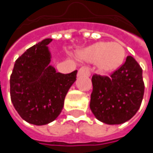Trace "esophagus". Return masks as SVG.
<instances>
[{"instance_id":"1","label":"esophagus","mask_w":153,"mask_h":153,"mask_svg":"<svg viewBox=\"0 0 153 153\" xmlns=\"http://www.w3.org/2000/svg\"><path fill=\"white\" fill-rule=\"evenodd\" d=\"M90 74H91V72H90V68L88 66H83L78 72L79 75H83V76H89Z\"/></svg>"}]
</instances>
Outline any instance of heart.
<instances>
[{
    "label": "heart",
    "instance_id": "obj_1",
    "mask_svg": "<svg viewBox=\"0 0 153 153\" xmlns=\"http://www.w3.org/2000/svg\"><path fill=\"white\" fill-rule=\"evenodd\" d=\"M79 56L87 62H96L101 73H111L123 64L126 50L120 42H100L80 50Z\"/></svg>",
    "mask_w": 153,
    "mask_h": 153
}]
</instances>
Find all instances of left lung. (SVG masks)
<instances>
[{
	"instance_id": "left-lung-1",
	"label": "left lung",
	"mask_w": 153,
	"mask_h": 153,
	"mask_svg": "<svg viewBox=\"0 0 153 153\" xmlns=\"http://www.w3.org/2000/svg\"><path fill=\"white\" fill-rule=\"evenodd\" d=\"M89 106L95 117L109 125L129 120L141 106L144 93L143 70L131 56L110 76L94 74Z\"/></svg>"
}]
</instances>
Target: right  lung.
<instances>
[{"mask_svg":"<svg viewBox=\"0 0 153 153\" xmlns=\"http://www.w3.org/2000/svg\"><path fill=\"white\" fill-rule=\"evenodd\" d=\"M45 39L29 48L15 62L10 75V98L16 111L28 123L42 126L55 120L65 97L76 80L77 70L56 73L49 65L50 52Z\"/></svg>","mask_w":153,"mask_h":153,"instance_id":"obj_1","label":"right lung"}]
</instances>
